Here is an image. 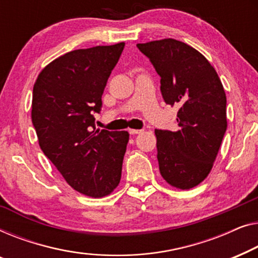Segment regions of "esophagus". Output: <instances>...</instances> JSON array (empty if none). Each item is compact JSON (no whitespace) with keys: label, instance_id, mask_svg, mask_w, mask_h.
Segmentation results:
<instances>
[{"label":"esophagus","instance_id":"obj_1","mask_svg":"<svg viewBox=\"0 0 258 258\" xmlns=\"http://www.w3.org/2000/svg\"><path fill=\"white\" fill-rule=\"evenodd\" d=\"M128 132H130V134H140V133L144 132V130H133V128H131V130H128Z\"/></svg>","mask_w":258,"mask_h":258}]
</instances>
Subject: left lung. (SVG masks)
Returning <instances> with one entry per match:
<instances>
[{"instance_id":"left-lung-1","label":"left lung","mask_w":258,"mask_h":258,"mask_svg":"<svg viewBox=\"0 0 258 258\" xmlns=\"http://www.w3.org/2000/svg\"><path fill=\"white\" fill-rule=\"evenodd\" d=\"M160 76L165 103L180 106L179 130H155L159 169L180 189L208 175L227 131V98L216 71L205 56L176 39L137 44Z\"/></svg>"}]
</instances>
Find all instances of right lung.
<instances>
[{
  "label": "right lung",
  "mask_w": 258,
  "mask_h": 258,
  "mask_svg": "<svg viewBox=\"0 0 258 258\" xmlns=\"http://www.w3.org/2000/svg\"><path fill=\"white\" fill-rule=\"evenodd\" d=\"M125 43L74 50L43 69L32 90V125L45 157L67 182L91 198L120 182L130 134L98 130L93 113Z\"/></svg>",
  "instance_id": "add662e5"
}]
</instances>
